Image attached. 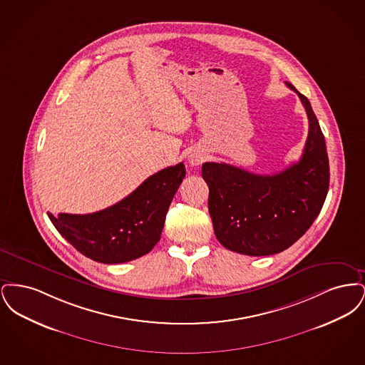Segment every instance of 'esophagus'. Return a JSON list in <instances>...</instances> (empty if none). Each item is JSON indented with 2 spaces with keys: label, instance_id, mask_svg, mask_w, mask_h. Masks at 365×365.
Segmentation results:
<instances>
[{
  "label": "esophagus",
  "instance_id": "34e87169",
  "mask_svg": "<svg viewBox=\"0 0 365 365\" xmlns=\"http://www.w3.org/2000/svg\"><path fill=\"white\" fill-rule=\"evenodd\" d=\"M205 160V155L200 150H192L189 155V163L191 165H200Z\"/></svg>",
  "mask_w": 365,
  "mask_h": 365
}]
</instances>
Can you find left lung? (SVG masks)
<instances>
[{
	"label": "left lung",
	"instance_id": "8db88e82",
	"mask_svg": "<svg viewBox=\"0 0 365 365\" xmlns=\"http://www.w3.org/2000/svg\"><path fill=\"white\" fill-rule=\"evenodd\" d=\"M304 105L309 133L298 163L282 173L257 175L226 163H204L208 209L217 241L246 256H269L297 242L323 208L330 185L324 135L309 100Z\"/></svg>",
	"mask_w": 365,
	"mask_h": 365
}]
</instances>
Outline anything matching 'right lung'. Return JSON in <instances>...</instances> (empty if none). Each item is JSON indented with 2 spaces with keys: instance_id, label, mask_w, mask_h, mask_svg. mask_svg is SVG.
<instances>
[{
  "instance_id": "1",
  "label": "right lung",
  "mask_w": 365,
  "mask_h": 365,
  "mask_svg": "<svg viewBox=\"0 0 365 365\" xmlns=\"http://www.w3.org/2000/svg\"><path fill=\"white\" fill-rule=\"evenodd\" d=\"M186 175L183 163L149 176L118 204L88 215L60 213L53 226L83 256L104 264L135 260L160 241L175 192Z\"/></svg>"
}]
</instances>
